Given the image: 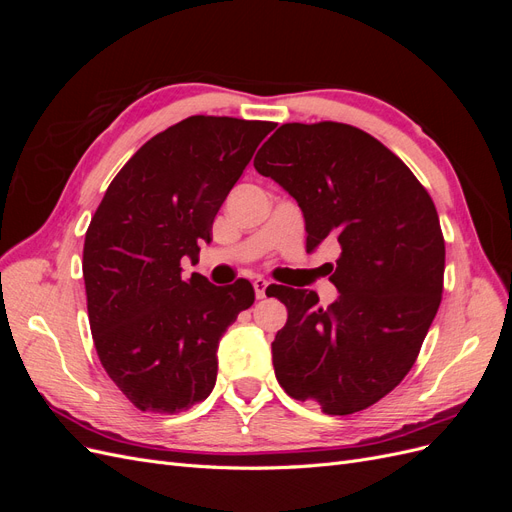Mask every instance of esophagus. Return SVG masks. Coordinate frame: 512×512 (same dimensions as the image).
I'll list each match as a JSON object with an SVG mask.
<instances>
[{
  "label": "esophagus",
  "mask_w": 512,
  "mask_h": 512,
  "mask_svg": "<svg viewBox=\"0 0 512 512\" xmlns=\"http://www.w3.org/2000/svg\"><path fill=\"white\" fill-rule=\"evenodd\" d=\"M252 284H254L256 299H265V297H267V288H269V282H267V280H262V277H256V280H254Z\"/></svg>",
  "instance_id": "obj_1"
}]
</instances>
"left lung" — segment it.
I'll return each mask as SVG.
<instances>
[{
    "mask_svg": "<svg viewBox=\"0 0 512 512\" xmlns=\"http://www.w3.org/2000/svg\"><path fill=\"white\" fill-rule=\"evenodd\" d=\"M297 200L307 250L331 239L342 254L329 280L339 297L277 286L288 309L271 350L277 382L327 414H352L391 393L412 369L438 314L444 237L412 170L348 123H284L254 160Z\"/></svg>",
    "mask_w": 512,
    "mask_h": 512,
    "instance_id": "8db88e82",
    "label": "left lung"
}]
</instances>
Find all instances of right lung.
<instances>
[{"label": "right lung", "instance_id": "obj_1", "mask_svg": "<svg viewBox=\"0 0 512 512\" xmlns=\"http://www.w3.org/2000/svg\"><path fill=\"white\" fill-rule=\"evenodd\" d=\"M275 123L194 115L147 141L108 185L85 235L83 277L100 363L143 412L175 414L209 397L218 346L254 303L247 280L213 286L183 258Z\"/></svg>", "mask_w": 512, "mask_h": 512}]
</instances>
